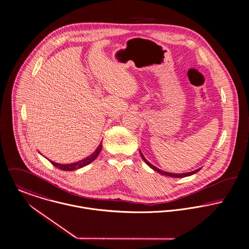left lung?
Masks as SVG:
<instances>
[{"label":"left lung","mask_w":249,"mask_h":249,"mask_svg":"<svg viewBox=\"0 0 249 249\" xmlns=\"http://www.w3.org/2000/svg\"><path fill=\"white\" fill-rule=\"evenodd\" d=\"M140 155H141V158H142V160L148 164V165L150 166L152 169H154L155 171H157L158 173H160V174H161V175H165V176H169V177H173V178H183V177H188V176H191V175H193V174H195V173H197V172H199L200 170H201V168H199V169H197V170H195V171H192V172H188V173H184V174H175V173H168V172H165V171H162V170H160V169H159V168H157L156 166L153 165V164H151L146 159H145V157L142 155V153H141V151H140Z\"/></svg>","instance_id":"8db88e82"}]
</instances>
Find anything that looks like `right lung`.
I'll return each instance as SVG.
<instances>
[{
    "label": "right lung",
    "instance_id": "1",
    "mask_svg": "<svg viewBox=\"0 0 249 249\" xmlns=\"http://www.w3.org/2000/svg\"><path fill=\"white\" fill-rule=\"evenodd\" d=\"M101 149H102V142L98 145V147L96 148V150H95L90 156H89L88 158L84 159V160H80V161L74 162V163H71V164H60V163H56V162L51 161V160H50V162H51L53 165L55 166V167H57V168H59V169H61V170H64V171H73V170H77V169H80V168H82L84 166L88 165V164H89L90 162H92V161L97 158V156L99 155Z\"/></svg>",
    "mask_w": 249,
    "mask_h": 249
}]
</instances>
